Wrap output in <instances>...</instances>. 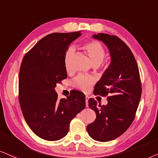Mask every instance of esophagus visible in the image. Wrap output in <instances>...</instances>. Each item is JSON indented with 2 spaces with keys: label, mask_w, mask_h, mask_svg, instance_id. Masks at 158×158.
<instances>
[{
  "label": "esophagus",
  "mask_w": 158,
  "mask_h": 158,
  "mask_svg": "<svg viewBox=\"0 0 158 158\" xmlns=\"http://www.w3.org/2000/svg\"><path fill=\"white\" fill-rule=\"evenodd\" d=\"M88 100H89V97L86 96L85 102H86V106H87V107H88Z\"/></svg>",
  "instance_id": "34e87169"
}]
</instances>
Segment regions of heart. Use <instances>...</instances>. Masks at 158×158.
Here are the masks:
<instances>
[{
	"instance_id": "b5f03b06",
	"label": "heart",
	"mask_w": 158,
	"mask_h": 158,
	"mask_svg": "<svg viewBox=\"0 0 158 158\" xmlns=\"http://www.w3.org/2000/svg\"><path fill=\"white\" fill-rule=\"evenodd\" d=\"M82 48L87 52L92 64L99 65L103 60L106 56V51L101 44L96 40H89L82 44ZM74 54V48H69L64 56V66L67 71L71 69V63ZM96 82V78L92 76L79 75L73 79L72 85L76 89L80 91L89 92L92 86Z\"/></svg>"
}]
</instances>
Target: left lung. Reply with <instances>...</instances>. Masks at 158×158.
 <instances>
[{
	"mask_svg": "<svg viewBox=\"0 0 158 158\" xmlns=\"http://www.w3.org/2000/svg\"><path fill=\"white\" fill-rule=\"evenodd\" d=\"M94 39L102 41L111 56L110 66L94 87V95L106 97L108 104L89 99V107L96 119L87 126L89 135L99 142H108L123 134L133 122L142 95L139 71L133 53L115 35L99 33Z\"/></svg>",
	"mask_w": 158,
	"mask_h": 158,
	"instance_id": "left-lung-1",
	"label": "left lung"
}]
</instances>
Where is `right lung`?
Instances as JSON below:
<instances>
[{"instance_id":"obj_1","label":"right lung","mask_w":158,"mask_h":158,"mask_svg":"<svg viewBox=\"0 0 158 158\" xmlns=\"http://www.w3.org/2000/svg\"><path fill=\"white\" fill-rule=\"evenodd\" d=\"M81 33H52L24 55L19 75V100L25 121L34 133L48 141L69 132L71 120L86 107L85 94L73 92L58 100L55 87L66 79L64 56Z\"/></svg>"}]
</instances>
